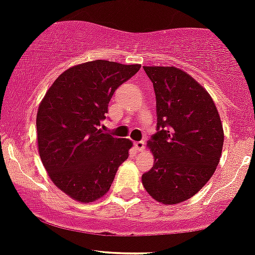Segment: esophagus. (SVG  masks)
<instances>
[{"label": "esophagus", "mask_w": 255, "mask_h": 255, "mask_svg": "<svg viewBox=\"0 0 255 255\" xmlns=\"http://www.w3.org/2000/svg\"><path fill=\"white\" fill-rule=\"evenodd\" d=\"M144 141H138V142H135V147H136V149L138 150V151H141V150H143L144 149Z\"/></svg>", "instance_id": "34e87169"}]
</instances>
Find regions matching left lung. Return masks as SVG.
<instances>
[{
  "label": "left lung",
  "mask_w": 255,
  "mask_h": 255,
  "mask_svg": "<svg viewBox=\"0 0 255 255\" xmlns=\"http://www.w3.org/2000/svg\"><path fill=\"white\" fill-rule=\"evenodd\" d=\"M156 99V133L148 147L154 165L143 173L147 193L158 202L185 201L210 181L222 155L224 132L212 97L176 67L144 66Z\"/></svg>",
  "instance_id": "obj_1"
}]
</instances>
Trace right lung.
I'll use <instances>...</instances> for the list:
<instances>
[{
    "label": "right lung",
    "instance_id": "obj_1",
    "mask_svg": "<svg viewBox=\"0 0 255 255\" xmlns=\"http://www.w3.org/2000/svg\"><path fill=\"white\" fill-rule=\"evenodd\" d=\"M141 65L95 60L56 78L37 112L38 151L54 184L72 199L93 202L110 190L132 143L100 128L114 91Z\"/></svg>",
    "mask_w": 255,
    "mask_h": 255
}]
</instances>
